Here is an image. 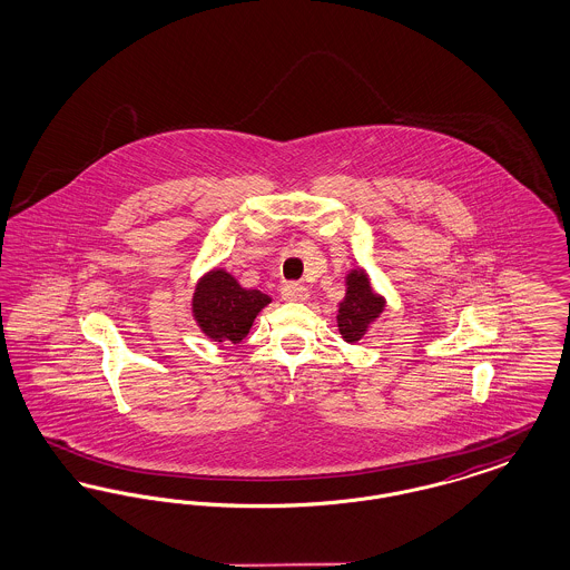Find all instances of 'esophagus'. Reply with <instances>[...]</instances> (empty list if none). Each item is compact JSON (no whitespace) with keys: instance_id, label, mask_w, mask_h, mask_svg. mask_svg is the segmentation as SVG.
Returning a JSON list of instances; mask_svg holds the SVG:
<instances>
[{"instance_id":"1","label":"esophagus","mask_w":570,"mask_h":570,"mask_svg":"<svg viewBox=\"0 0 570 570\" xmlns=\"http://www.w3.org/2000/svg\"><path fill=\"white\" fill-rule=\"evenodd\" d=\"M282 297L286 298V301H307L309 293H307V288H305L303 284L288 282V284H284V288H282Z\"/></svg>"}]
</instances>
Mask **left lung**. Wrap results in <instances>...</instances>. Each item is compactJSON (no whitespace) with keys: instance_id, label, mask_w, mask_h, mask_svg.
I'll return each mask as SVG.
<instances>
[{"instance_id":"left-lung-1","label":"left lung","mask_w":570,"mask_h":570,"mask_svg":"<svg viewBox=\"0 0 570 570\" xmlns=\"http://www.w3.org/2000/svg\"><path fill=\"white\" fill-rule=\"evenodd\" d=\"M346 284H348V291L337 309V326L342 337L348 344H354L379 318L380 312L384 309V298L372 291V284L365 272H351Z\"/></svg>"}]
</instances>
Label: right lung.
I'll use <instances>...</instances> for the list:
<instances>
[{"label": "right lung", "instance_id": "right-lung-1", "mask_svg": "<svg viewBox=\"0 0 570 570\" xmlns=\"http://www.w3.org/2000/svg\"><path fill=\"white\" fill-rule=\"evenodd\" d=\"M269 301L261 291L242 288L230 273L216 269L198 282L191 309L198 326L212 340L239 344Z\"/></svg>", "mask_w": 570, "mask_h": 570}]
</instances>
